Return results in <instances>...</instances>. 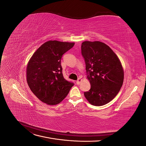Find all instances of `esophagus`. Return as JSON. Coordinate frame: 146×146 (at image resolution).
I'll return each mask as SVG.
<instances>
[{"instance_id": "obj_1", "label": "esophagus", "mask_w": 146, "mask_h": 146, "mask_svg": "<svg viewBox=\"0 0 146 146\" xmlns=\"http://www.w3.org/2000/svg\"><path fill=\"white\" fill-rule=\"evenodd\" d=\"M82 81V79L80 78H79L78 80L76 81V84H77V85H79V84L81 83Z\"/></svg>"}]
</instances>
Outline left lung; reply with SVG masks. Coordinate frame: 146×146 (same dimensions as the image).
<instances>
[{"instance_id": "8db88e82", "label": "left lung", "mask_w": 146, "mask_h": 146, "mask_svg": "<svg viewBox=\"0 0 146 146\" xmlns=\"http://www.w3.org/2000/svg\"><path fill=\"white\" fill-rule=\"evenodd\" d=\"M81 49L91 84L84 95L91 105H104L115 98L122 86L124 73L121 61L111 48L100 41H84Z\"/></svg>"}]
</instances>
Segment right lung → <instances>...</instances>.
Listing matches in <instances>:
<instances>
[{"instance_id":"right-lung-1","label":"right lung","mask_w":146,"mask_h":146,"mask_svg":"<svg viewBox=\"0 0 146 146\" xmlns=\"http://www.w3.org/2000/svg\"><path fill=\"white\" fill-rule=\"evenodd\" d=\"M74 42L48 41L39 47L27 66V82L37 98L50 105L60 104L74 83L64 79L61 59Z\"/></svg>"}]
</instances>
